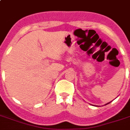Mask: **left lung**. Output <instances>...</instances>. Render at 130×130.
Instances as JSON below:
<instances>
[{
  "instance_id": "8db88e82",
  "label": "left lung",
  "mask_w": 130,
  "mask_h": 130,
  "mask_svg": "<svg viewBox=\"0 0 130 130\" xmlns=\"http://www.w3.org/2000/svg\"><path fill=\"white\" fill-rule=\"evenodd\" d=\"M110 103H111V102H110ZM107 103V104H106V105H107V104H109V103Z\"/></svg>"
}]
</instances>
